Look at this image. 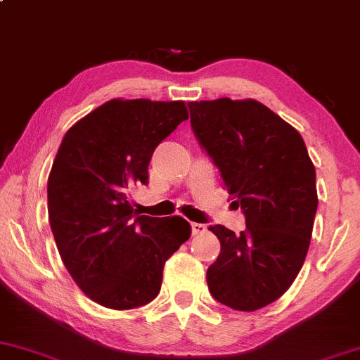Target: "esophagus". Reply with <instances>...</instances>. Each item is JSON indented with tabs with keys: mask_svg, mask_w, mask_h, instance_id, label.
I'll list each match as a JSON object with an SVG mask.
<instances>
[{
	"mask_svg": "<svg viewBox=\"0 0 360 360\" xmlns=\"http://www.w3.org/2000/svg\"><path fill=\"white\" fill-rule=\"evenodd\" d=\"M191 230H193V235H201L206 232V225H203V223H191Z\"/></svg>",
	"mask_w": 360,
	"mask_h": 360,
	"instance_id": "esophagus-1",
	"label": "esophagus"
}]
</instances>
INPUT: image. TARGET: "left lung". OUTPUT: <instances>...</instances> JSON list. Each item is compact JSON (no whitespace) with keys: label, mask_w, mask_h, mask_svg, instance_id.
<instances>
[{"label":"left lung","mask_w":360,"mask_h":360,"mask_svg":"<svg viewBox=\"0 0 360 360\" xmlns=\"http://www.w3.org/2000/svg\"><path fill=\"white\" fill-rule=\"evenodd\" d=\"M200 146L220 169L247 229L210 226L221 243L206 272L212 296L255 311L283 296L303 266L318 208L316 172L303 139L255 100L188 103Z\"/></svg>","instance_id":"8db88e82"}]
</instances>
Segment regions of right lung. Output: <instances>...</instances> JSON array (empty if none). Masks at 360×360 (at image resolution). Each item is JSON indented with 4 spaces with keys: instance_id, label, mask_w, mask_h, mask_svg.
Returning a JSON list of instances; mask_svg holds the SVG:
<instances>
[{
    "instance_id": "1",
    "label": "right lung",
    "mask_w": 360,
    "mask_h": 360,
    "mask_svg": "<svg viewBox=\"0 0 360 360\" xmlns=\"http://www.w3.org/2000/svg\"><path fill=\"white\" fill-rule=\"evenodd\" d=\"M188 120L183 101L111 100L68 130L47 183L49 221L65 269L86 296L131 309L159 295L166 260L188 240L181 217L128 203L148 183L155 147Z\"/></svg>"
}]
</instances>
